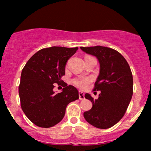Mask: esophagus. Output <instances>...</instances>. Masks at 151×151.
Here are the masks:
<instances>
[{
    "mask_svg": "<svg viewBox=\"0 0 151 151\" xmlns=\"http://www.w3.org/2000/svg\"><path fill=\"white\" fill-rule=\"evenodd\" d=\"M79 99L80 100L84 99V93H83L82 91H79Z\"/></svg>",
    "mask_w": 151,
    "mask_h": 151,
    "instance_id": "1",
    "label": "esophagus"
}]
</instances>
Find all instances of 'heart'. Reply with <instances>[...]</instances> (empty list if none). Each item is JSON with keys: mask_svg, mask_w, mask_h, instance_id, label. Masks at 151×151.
<instances>
[{"mask_svg": "<svg viewBox=\"0 0 151 151\" xmlns=\"http://www.w3.org/2000/svg\"><path fill=\"white\" fill-rule=\"evenodd\" d=\"M91 79L87 77H78L73 79L72 82L77 87L80 89H84L88 84H89Z\"/></svg>", "mask_w": 151, "mask_h": 151, "instance_id": "obj_1", "label": "heart"}]
</instances>
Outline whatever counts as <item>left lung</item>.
Masks as SVG:
<instances>
[{"label": "left lung", "instance_id": "obj_1", "mask_svg": "<svg viewBox=\"0 0 151 151\" xmlns=\"http://www.w3.org/2000/svg\"><path fill=\"white\" fill-rule=\"evenodd\" d=\"M84 52L98 59L100 71L94 91H101L97 99L89 93L84 97L92 108L84 113L89 124L101 129L117 124L125 114L133 95V75L126 59L116 50L103 46L81 47Z\"/></svg>", "mask_w": 151, "mask_h": 151}]
</instances>
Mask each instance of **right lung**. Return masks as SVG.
Here are the masks:
<instances>
[{"mask_svg": "<svg viewBox=\"0 0 151 151\" xmlns=\"http://www.w3.org/2000/svg\"><path fill=\"white\" fill-rule=\"evenodd\" d=\"M78 47H50L37 52L22 70L19 85L21 108L35 125L52 127L62 120L70 102L79 99V91L65 82L60 93L53 91V83L63 81L67 60Z\"/></svg>", "mask_w": 151, "mask_h": 151, "instance_id": "obj_1", "label": "right lung"}]
</instances>
